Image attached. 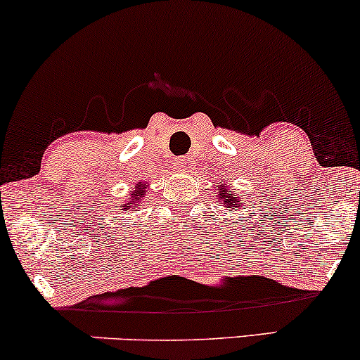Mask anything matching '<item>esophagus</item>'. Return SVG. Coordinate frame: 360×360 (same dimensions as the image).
I'll list each match as a JSON object with an SVG mask.
<instances>
[{"instance_id":"obj_1","label":"esophagus","mask_w":360,"mask_h":360,"mask_svg":"<svg viewBox=\"0 0 360 360\" xmlns=\"http://www.w3.org/2000/svg\"><path fill=\"white\" fill-rule=\"evenodd\" d=\"M175 167L179 168L180 172H190V170H192L193 163L188 157H180V158L175 160Z\"/></svg>"}]
</instances>
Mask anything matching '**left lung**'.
<instances>
[{
    "label": "left lung",
    "instance_id": "8db88e82",
    "mask_svg": "<svg viewBox=\"0 0 360 360\" xmlns=\"http://www.w3.org/2000/svg\"><path fill=\"white\" fill-rule=\"evenodd\" d=\"M219 200L224 202V205L227 207V210H235L238 212L242 207V200L237 197V195L229 192L227 187H224V185H220L219 187Z\"/></svg>",
    "mask_w": 360,
    "mask_h": 360
}]
</instances>
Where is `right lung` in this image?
<instances>
[{
    "instance_id": "1",
    "label": "right lung",
    "mask_w": 360,
    "mask_h": 360,
    "mask_svg": "<svg viewBox=\"0 0 360 360\" xmlns=\"http://www.w3.org/2000/svg\"><path fill=\"white\" fill-rule=\"evenodd\" d=\"M145 193H146V185H143L140 181L139 185H136V188L133 190L131 192V198L130 200H128V203H123V208L122 210H128V208H136V207H140V202L143 200V197H145Z\"/></svg>"
}]
</instances>
